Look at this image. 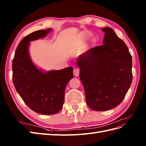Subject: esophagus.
Returning <instances> with one entry per match:
<instances>
[{
    "label": "esophagus",
    "instance_id": "obj_1",
    "mask_svg": "<svg viewBox=\"0 0 146 146\" xmlns=\"http://www.w3.org/2000/svg\"><path fill=\"white\" fill-rule=\"evenodd\" d=\"M73 72H74V76H76V77L79 76V73H80V70H79V69H77V68L76 69H74Z\"/></svg>",
    "mask_w": 146,
    "mask_h": 146
}]
</instances>
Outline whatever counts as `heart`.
Listing matches in <instances>:
<instances>
[{
	"instance_id": "1",
	"label": "heart",
	"mask_w": 146,
	"mask_h": 146,
	"mask_svg": "<svg viewBox=\"0 0 146 146\" xmlns=\"http://www.w3.org/2000/svg\"><path fill=\"white\" fill-rule=\"evenodd\" d=\"M91 35H92V33H90V32L85 31V32H84V33H83V36H84V37H85V38H90V37L91 36ZM93 41H94V42H95V40H94V39L93 40Z\"/></svg>"
}]
</instances>
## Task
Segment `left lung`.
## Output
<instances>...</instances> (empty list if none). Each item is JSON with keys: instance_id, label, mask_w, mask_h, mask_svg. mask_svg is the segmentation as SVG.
Masks as SVG:
<instances>
[{"instance_id": "left-lung-1", "label": "left lung", "mask_w": 146, "mask_h": 146, "mask_svg": "<svg viewBox=\"0 0 146 146\" xmlns=\"http://www.w3.org/2000/svg\"><path fill=\"white\" fill-rule=\"evenodd\" d=\"M102 45L88 49L77 60L87 105L106 111L119 105L133 79L132 57L124 42L111 28H102Z\"/></svg>"}]
</instances>
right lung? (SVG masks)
Wrapping results in <instances>:
<instances>
[{
    "mask_svg": "<svg viewBox=\"0 0 146 146\" xmlns=\"http://www.w3.org/2000/svg\"><path fill=\"white\" fill-rule=\"evenodd\" d=\"M51 30H38L24 37L12 61V80L17 92L28 107L42 115H54L62 109L66 85L74 77L72 67L44 73L31 61L30 41L45 36Z\"/></svg>",
    "mask_w": 146,
    "mask_h": 146,
    "instance_id": "obj_1",
    "label": "right lung"
}]
</instances>
